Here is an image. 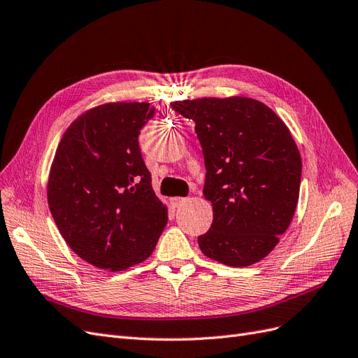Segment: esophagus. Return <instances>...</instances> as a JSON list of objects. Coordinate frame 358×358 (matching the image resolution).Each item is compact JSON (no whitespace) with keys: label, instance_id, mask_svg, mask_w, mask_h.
Instances as JSON below:
<instances>
[{"label":"esophagus","instance_id":"1","mask_svg":"<svg viewBox=\"0 0 358 358\" xmlns=\"http://www.w3.org/2000/svg\"><path fill=\"white\" fill-rule=\"evenodd\" d=\"M186 201H187L186 198H172V199H171V203L174 205V206H180V205H182Z\"/></svg>","mask_w":358,"mask_h":358}]
</instances>
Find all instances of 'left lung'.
<instances>
[{"instance_id": "left-lung-1", "label": "left lung", "mask_w": 358, "mask_h": 358, "mask_svg": "<svg viewBox=\"0 0 358 358\" xmlns=\"http://www.w3.org/2000/svg\"><path fill=\"white\" fill-rule=\"evenodd\" d=\"M194 122L205 160L203 196L213 224L198 238L206 257L250 266L266 257L294 215L302 159L285 123L260 101L199 98L172 102Z\"/></svg>"}]
</instances>
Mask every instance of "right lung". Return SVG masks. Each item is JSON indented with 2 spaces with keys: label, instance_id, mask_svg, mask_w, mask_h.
Segmentation results:
<instances>
[{
  "label": "right lung",
  "instance_id": "obj_1",
  "mask_svg": "<svg viewBox=\"0 0 358 358\" xmlns=\"http://www.w3.org/2000/svg\"><path fill=\"white\" fill-rule=\"evenodd\" d=\"M148 102H113L71 123L50 168L53 220L78 257L123 271L152 255L168 223L138 144L153 117Z\"/></svg>",
  "mask_w": 358,
  "mask_h": 358
}]
</instances>
